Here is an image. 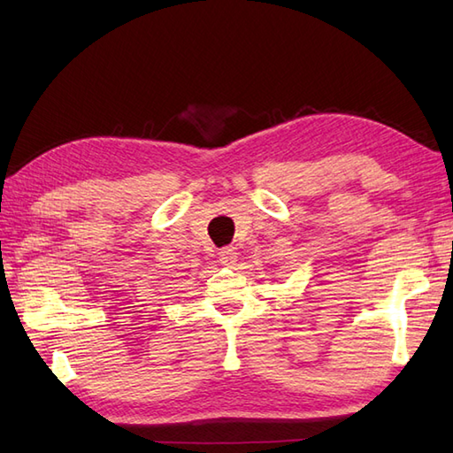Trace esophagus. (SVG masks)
<instances>
[{"mask_svg": "<svg viewBox=\"0 0 453 453\" xmlns=\"http://www.w3.org/2000/svg\"><path fill=\"white\" fill-rule=\"evenodd\" d=\"M219 263L224 265V266H234V265L237 263V253H235V249H232V247L221 249V251H219Z\"/></svg>", "mask_w": 453, "mask_h": 453, "instance_id": "1", "label": "esophagus"}]
</instances>
